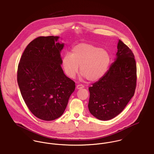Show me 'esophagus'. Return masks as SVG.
<instances>
[{
	"instance_id": "34e87169",
	"label": "esophagus",
	"mask_w": 154,
	"mask_h": 154,
	"mask_svg": "<svg viewBox=\"0 0 154 154\" xmlns=\"http://www.w3.org/2000/svg\"><path fill=\"white\" fill-rule=\"evenodd\" d=\"M84 86L83 85H78L77 86V89H82V88H84Z\"/></svg>"
}]
</instances>
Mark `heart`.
<instances>
[{
  "instance_id": "obj_1",
  "label": "heart",
  "mask_w": 154,
  "mask_h": 154,
  "mask_svg": "<svg viewBox=\"0 0 154 154\" xmlns=\"http://www.w3.org/2000/svg\"><path fill=\"white\" fill-rule=\"evenodd\" d=\"M111 58L105 50L88 43H80L71 50V55L63 56L62 64L66 74L74 77L80 66V72L87 80L96 82L107 71Z\"/></svg>"
}]
</instances>
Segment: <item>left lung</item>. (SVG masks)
<instances>
[{
    "label": "left lung",
    "mask_w": 154,
    "mask_h": 154,
    "mask_svg": "<svg viewBox=\"0 0 154 154\" xmlns=\"http://www.w3.org/2000/svg\"><path fill=\"white\" fill-rule=\"evenodd\" d=\"M117 49L116 61L105 75L89 88V111L100 120H111L121 113L136 90L137 68L134 54L120 40Z\"/></svg>",
    "instance_id": "obj_1"
}]
</instances>
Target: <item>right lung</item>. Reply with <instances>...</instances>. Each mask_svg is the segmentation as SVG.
I'll return each instance as SVG.
<instances>
[{"label":"right lung","instance_id":"right-lung-1","mask_svg":"<svg viewBox=\"0 0 154 154\" xmlns=\"http://www.w3.org/2000/svg\"><path fill=\"white\" fill-rule=\"evenodd\" d=\"M58 36H40L24 50L17 71V81L23 98L32 114L45 121L63 114L75 82L62 69L63 43Z\"/></svg>","mask_w":154,"mask_h":154}]
</instances>
